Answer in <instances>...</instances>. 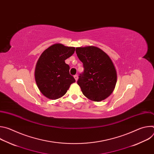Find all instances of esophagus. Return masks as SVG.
Segmentation results:
<instances>
[{"instance_id":"obj_1","label":"esophagus","mask_w":154,"mask_h":154,"mask_svg":"<svg viewBox=\"0 0 154 154\" xmlns=\"http://www.w3.org/2000/svg\"><path fill=\"white\" fill-rule=\"evenodd\" d=\"M74 77V79H75V80L77 81V80H78V75H75Z\"/></svg>"}]
</instances>
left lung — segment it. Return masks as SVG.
<instances>
[{
	"instance_id": "1",
	"label": "left lung",
	"mask_w": 154,
	"mask_h": 154,
	"mask_svg": "<svg viewBox=\"0 0 154 154\" xmlns=\"http://www.w3.org/2000/svg\"><path fill=\"white\" fill-rule=\"evenodd\" d=\"M75 52L84 68L77 80L83 94L93 101L104 100L112 93L116 83V71L112 60L94 46L77 48Z\"/></svg>"
}]
</instances>
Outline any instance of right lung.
Masks as SVG:
<instances>
[{
    "label": "right lung",
    "mask_w": 154,
    "mask_h": 154,
    "mask_svg": "<svg viewBox=\"0 0 154 154\" xmlns=\"http://www.w3.org/2000/svg\"><path fill=\"white\" fill-rule=\"evenodd\" d=\"M74 51L75 48L55 44L41 55L35 76L39 90L46 97L55 100L62 97L75 82L69 74V66L64 61Z\"/></svg>",
    "instance_id": "right-lung-1"
}]
</instances>
